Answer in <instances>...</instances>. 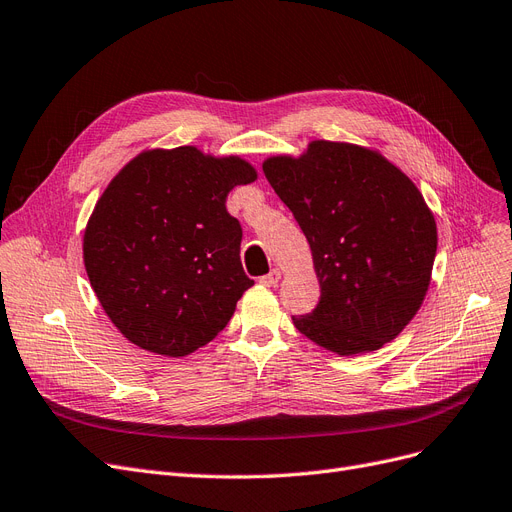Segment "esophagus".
I'll list each match as a JSON object with an SVG mask.
<instances>
[{
    "label": "esophagus",
    "instance_id": "esophagus-1",
    "mask_svg": "<svg viewBox=\"0 0 512 512\" xmlns=\"http://www.w3.org/2000/svg\"><path fill=\"white\" fill-rule=\"evenodd\" d=\"M278 280H280V270H272L270 274H266V276H261V278H259L261 285H266V287H274V285H278Z\"/></svg>",
    "mask_w": 512,
    "mask_h": 512
}]
</instances>
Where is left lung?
Wrapping results in <instances>:
<instances>
[{
    "instance_id": "left-lung-1",
    "label": "left lung",
    "mask_w": 512,
    "mask_h": 512,
    "mask_svg": "<svg viewBox=\"0 0 512 512\" xmlns=\"http://www.w3.org/2000/svg\"><path fill=\"white\" fill-rule=\"evenodd\" d=\"M263 173L306 234L320 301L293 325L337 354L399 335L420 310L437 255V223L420 189L377 151L312 141Z\"/></svg>"
}]
</instances>
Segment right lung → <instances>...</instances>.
<instances>
[{"instance_id":"obj_1","label":"right lung","mask_w":512,"mask_h":512,"mask_svg":"<svg viewBox=\"0 0 512 512\" xmlns=\"http://www.w3.org/2000/svg\"><path fill=\"white\" fill-rule=\"evenodd\" d=\"M255 179L249 162L189 145L143 151L113 177L86 225L84 266L128 342L185 356L230 323L255 282L242 270V227L225 198Z\"/></svg>"}]
</instances>
